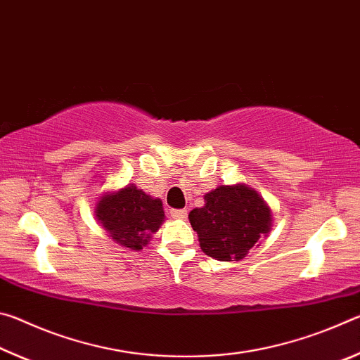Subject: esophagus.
Segmentation results:
<instances>
[{"instance_id":"1","label":"esophagus","mask_w":360,"mask_h":360,"mask_svg":"<svg viewBox=\"0 0 360 360\" xmlns=\"http://www.w3.org/2000/svg\"><path fill=\"white\" fill-rule=\"evenodd\" d=\"M169 216H172L173 219H186L187 210H172L169 211Z\"/></svg>"}]
</instances>
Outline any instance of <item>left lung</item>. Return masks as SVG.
Listing matches in <instances>:
<instances>
[{
	"instance_id": "1",
	"label": "left lung",
	"mask_w": 360,
	"mask_h": 360,
	"mask_svg": "<svg viewBox=\"0 0 360 360\" xmlns=\"http://www.w3.org/2000/svg\"><path fill=\"white\" fill-rule=\"evenodd\" d=\"M188 219L203 252L224 262L246 257L271 227L264 200L243 184L221 186L206 193L203 208L192 210Z\"/></svg>"
}]
</instances>
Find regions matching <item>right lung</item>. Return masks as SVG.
<instances>
[{"label": "right lung", "instance_id": "add662e5", "mask_svg": "<svg viewBox=\"0 0 360 360\" xmlns=\"http://www.w3.org/2000/svg\"><path fill=\"white\" fill-rule=\"evenodd\" d=\"M163 208L158 198H150L135 186L105 195L96 206V219L112 240L122 246L139 251L148 245L163 222Z\"/></svg>", "mask_w": 360, "mask_h": 360}]
</instances>
